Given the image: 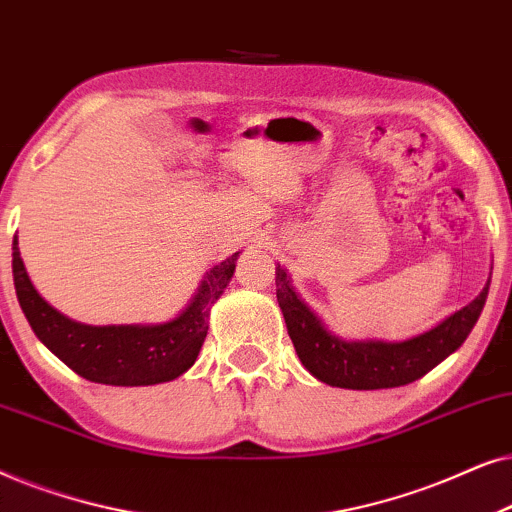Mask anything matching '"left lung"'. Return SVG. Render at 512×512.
Listing matches in <instances>:
<instances>
[{"mask_svg": "<svg viewBox=\"0 0 512 512\" xmlns=\"http://www.w3.org/2000/svg\"><path fill=\"white\" fill-rule=\"evenodd\" d=\"M489 274L485 288L473 302L440 320L421 335L386 342V339H342L311 311L299 297L290 274L276 264V297L281 306L288 335L302 365L318 381L353 391H377L412 384L431 372L435 365L452 356L478 323L482 306L487 302Z\"/></svg>", "mask_w": 512, "mask_h": 512, "instance_id": "left-lung-1", "label": "left lung"}]
</instances>
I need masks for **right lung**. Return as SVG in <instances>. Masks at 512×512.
<instances>
[{
  "label": "right lung",
  "mask_w": 512,
  "mask_h": 512,
  "mask_svg": "<svg viewBox=\"0 0 512 512\" xmlns=\"http://www.w3.org/2000/svg\"><path fill=\"white\" fill-rule=\"evenodd\" d=\"M241 252L206 271L189 304L166 323L86 325L67 318L34 288L13 236V285L27 323L46 349L95 384L154 386L185 374L208 335L210 309L222 297Z\"/></svg>",
  "instance_id": "1"
}]
</instances>
